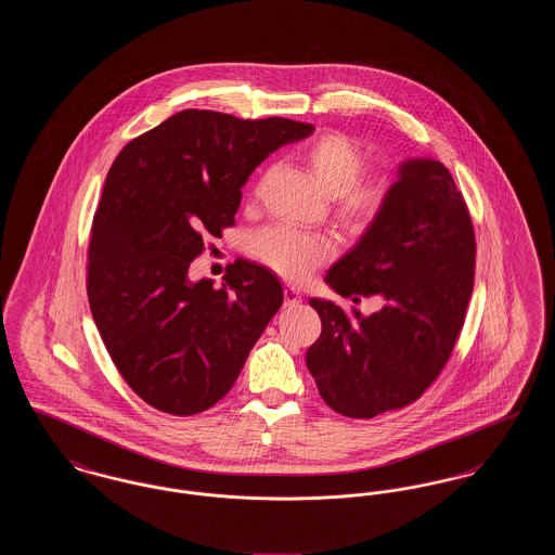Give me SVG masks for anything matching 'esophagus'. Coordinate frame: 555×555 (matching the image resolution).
I'll list each match as a JSON object with an SVG mask.
<instances>
[{
  "mask_svg": "<svg viewBox=\"0 0 555 555\" xmlns=\"http://www.w3.org/2000/svg\"><path fill=\"white\" fill-rule=\"evenodd\" d=\"M301 301V293L295 289V287H287L285 289V306L291 308V306H297Z\"/></svg>",
  "mask_w": 555,
  "mask_h": 555,
  "instance_id": "esophagus-1",
  "label": "esophagus"
}]
</instances>
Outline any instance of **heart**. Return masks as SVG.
Returning <instances> with one entry per match:
<instances>
[{"mask_svg":"<svg viewBox=\"0 0 555 555\" xmlns=\"http://www.w3.org/2000/svg\"><path fill=\"white\" fill-rule=\"evenodd\" d=\"M318 183L335 197L337 220L349 231H366L391 206L387 179H360L366 170L364 152L341 132H324L304 150ZM251 256L289 281L308 279L335 254L333 238L289 227H268L249 243Z\"/></svg>","mask_w":555,"mask_h":555,"instance_id":"b5f03b06","label":"heart"}]
</instances>
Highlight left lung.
Returning <instances> with one entry per match:
<instances>
[{"label": "left lung", "mask_w": 555, "mask_h": 555, "mask_svg": "<svg viewBox=\"0 0 555 555\" xmlns=\"http://www.w3.org/2000/svg\"><path fill=\"white\" fill-rule=\"evenodd\" d=\"M475 262L473 220L448 168L403 162L387 214L324 276L353 301L376 295L380 310L347 317L333 301L310 299L322 333L306 364L326 405L374 418L423 396L462 331Z\"/></svg>", "instance_id": "obj_1"}]
</instances>
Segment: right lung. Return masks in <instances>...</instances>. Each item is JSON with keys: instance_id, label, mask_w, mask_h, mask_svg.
<instances>
[{"instance_id": "1", "label": "right lung", "mask_w": 555, "mask_h": 555, "mask_svg": "<svg viewBox=\"0 0 555 555\" xmlns=\"http://www.w3.org/2000/svg\"><path fill=\"white\" fill-rule=\"evenodd\" d=\"M312 132L279 116L183 109L114 159L93 216L87 295L112 362L159 412L193 416L227 396L283 306L264 266L235 260L220 289L189 281V266L208 233L235 224L256 166Z\"/></svg>"}]
</instances>
